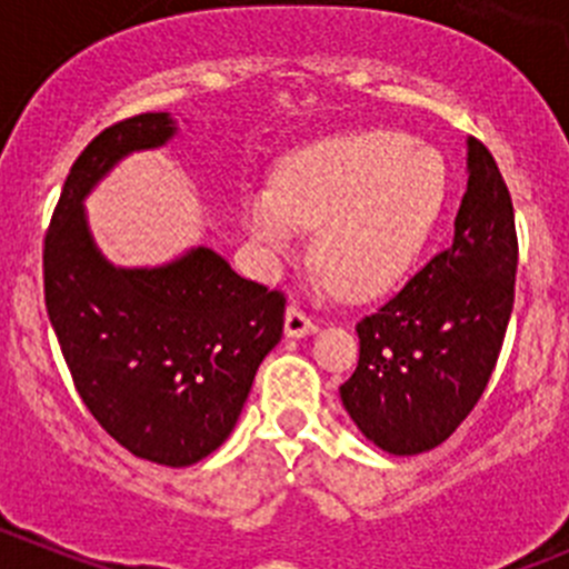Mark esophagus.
Here are the masks:
<instances>
[{
	"instance_id": "1",
	"label": "esophagus",
	"mask_w": 569,
	"mask_h": 569,
	"mask_svg": "<svg viewBox=\"0 0 569 569\" xmlns=\"http://www.w3.org/2000/svg\"><path fill=\"white\" fill-rule=\"evenodd\" d=\"M283 330H286V336H289V339H302V336L317 333V325H313L311 319H308L306 313L300 311V308L289 306V308H286Z\"/></svg>"
}]
</instances>
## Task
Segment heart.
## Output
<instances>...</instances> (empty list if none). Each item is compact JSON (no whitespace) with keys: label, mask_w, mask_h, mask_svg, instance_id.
I'll use <instances>...</instances> for the list:
<instances>
[{"label":"heart","mask_w":569,"mask_h":569,"mask_svg":"<svg viewBox=\"0 0 569 569\" xmlns=\"http://www.w3.org/2000/svg\"><path fill=\"white\" fill-rule=\"evenodd\" d=\"M450 178L437 150L395 130L325 136L278 163L272 189L244 197V224L269 261L317 228L313 258L350 297L400 283L431 241Z\"/></svg>","instance_id":"obj_1"}]
</instances>
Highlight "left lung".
Masks as SVG:
<instances>
[{
  "label": "left lung",
  "mask_w": 569,
  "mask_h": 569,
  "mask_svg": "<svg viewBox=\"0 0 569 569\" xmlns=\"http://www.w3.org/2000/svg\"><path fill=\"white\" fill-rule=\"evenodd\" d=\"M453 244L356 325L358 367L341 406L391 456L442 445L476 408L515 306V208L492 152L467 138V191Z\"/></svg>",
  "instance_id": "1"
}]
</instances>
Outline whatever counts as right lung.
I'll return each instance as SVG.
<instances>
[{"mask_svg": "<svg viewBox=\"0 0 569 569\" xmlns=\"http://www.w3.org/2000/svg\"><path fill=\"white\" fill-rule=\"evenodd\" d=\"M180 132L141 113L99 132L66 178L43 247V297L88 411L132 456L189 467L233 433L258 367L283 336L280 291L233 272L211 247L158 267H116L86 213L132 152Z\"/></svg>", "mask_w": 569, "mask_h": 569, "instance_id": "add662e5", "label": "right lung"}]
</instances>
